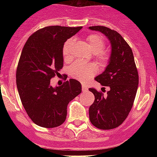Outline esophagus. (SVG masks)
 Returning <instances> with one entry per match:
<instances>
[{"instance_id":"34e87169","label":"esophagus","mask_w":157,"mask_h":157,"mask_svg":"<svg viewBox=\"0 0 157 157\" xmlns=\"http://www.w3.org/2000/svg\"><path fill=\"white\" fill-rule=\"evenodd\" d=\"M87 90H88V88L85 85H82V91H86Z\"/></svg>"}]
</instances>
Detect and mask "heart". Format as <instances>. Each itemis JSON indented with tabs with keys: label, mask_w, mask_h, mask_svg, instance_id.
<instances>
[{
	"label": "heart",
	"mask_w": 157,
	"mask_h": 157,
	"mask_svg": "<svg viewBox=\"0 0 157 157\" xmlns=\"http://www.w3.org/2000/svg\"><path fill=\"white\" fill-rule=\"evenodd\" d=\"M86 41L92 52L94 53L97 61L101 64L106 63L109 59V54L104 50L106 45L104 38L98 34H91L86 37ZM75 42L76 40L74 38H70L64 43L63 56L65 61H69L72 58ZM69 71L74 78L83 82L95 75L96 67L93 64H87L83 62L76 61L70 67Z\"/></svg>",
	"instance_id": "b5f03b06"
}]
</instances>
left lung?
I'll list each match as a JSON object with an SVG mask.
<instances>
[{"label": "left lung", "instance_id": "8db88e82", "mask_svg": "<svg viewBox=\"0 0 157 157\" xmlns=\"http://www.w3.org/2000/svg\"><path fill=\"white\" fill-rule=\"evenodd\" d=\"M90 29L103 33L112 45L109 64L95 77L103 88L108 86L110 90L103 95L101 91L89 89L94 95V102L89 109L90 120L98 129H115L124 122L133 107L139 73L131 48L121 34L103 26L90 27Z\"/></svg>", "mask_w": 157, "mask_h": 157}]
</instances>
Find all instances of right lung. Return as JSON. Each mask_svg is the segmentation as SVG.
Returning <instances> with one entry per match:
<instances>
[{
    "instance_id": "1",
    "label": "right lung",
    "mask_w": 157,
    "mask_h": 157,
    "mask_svg": "<svg viewBox=\"0 0 157 157\" xmlns=\"http://www.w3.org/2000/svg\"><path fill=\"white\" fill-rule=\"evenodd\" d=\"M81 29L49 26L32 34L23 46L16 71V84L21 102L35 124L45 128L61 125L66 120L69 102L81 93L78 81L70 79L61 86L50 80L63 67L64 42Z\"/></svg>"
}]
</instances>
